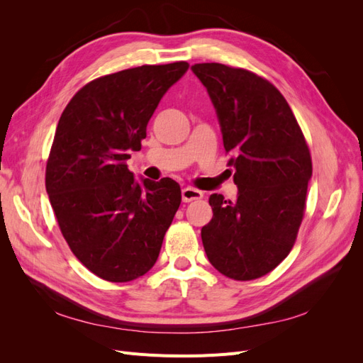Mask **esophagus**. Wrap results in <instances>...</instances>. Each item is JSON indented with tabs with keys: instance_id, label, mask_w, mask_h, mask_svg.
Masks as SVG:
<instances>
[{
	"instance_id": "34e87169",
	"label": "esophagus",
	"mask_w": 363,
	"mask_h": 363,
	"mask_svg": "<svg viewBox=\"0 0 363 363\" xmlns=\"http://www.w3.org/2000/svg\"><path fill=\"white\" fill-rule=\"evenodd\" d=\"M182 199L184 203H189V201H194V200H200L203 199V192L199 191V189H194V188H184L182 191Z\"/></svg>"
}]
</instances>
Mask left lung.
<instances>
[{
	"mask_svg": "<svg viewBox=\"0 0 363 363\" xmlns=\"http://www.w3.org/2000/svg\"><path fill=\"white\" fill-rule=\"evenodd\" d=\"M224 148L235 157V201L212 194L213 216L201 228L208 262L224 276L252 280L289 255L304 215L312 160L288 101L269 82L247 69L196 63Z\"/></svg>",
	"mask_w": 363,
	"mask_h": 363,
	"instance_id": "obj_1",
	"label": "left lung"
}]
</instances>
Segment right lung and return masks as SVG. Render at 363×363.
I'll return each instance as SVG.
<instances>
[{"instance_id": "add662e5", "label": "right lung", "mask_w": 363, "mask_h": 363, "mask_svg": "<svg viewBox=\"0 0 363 363\" xmlns=\"http://www.w3.org/2000/svg\"><path fill=\"white\" fill-rule=\"evenodd\" d=\"M189 63L144 65L100 77L65 108L47 163V192L71 251L95 276L124 283L148 272L182 203L180 184L136 179L140 150L162 96Z\"/></svg>"}]
</instances>
